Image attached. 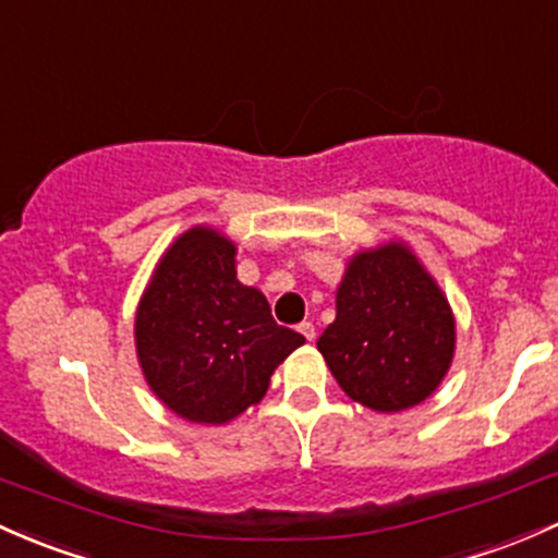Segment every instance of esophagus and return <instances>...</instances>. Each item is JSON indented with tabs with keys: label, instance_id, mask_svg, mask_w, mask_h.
<instances>
[{
	"label": "esophagus",
	"instance_id": "esophagus-1",
	"mask_svg": "<svg viewBox=\"0 0 558 558\" xmlns=\"http://www.w3.org/2000/svg\"><path fill=\"white\" fill-rule=\"evenodd\" d=\"M298 332H301L303 338L308 340V343L316 338V329H314V325H311V322H301V325H298Z\"/></svg>",
	"mask_w": 558,
	"mask_h": 558
}]
</instances>
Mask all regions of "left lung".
Returning <instances> with one entry per match:
<instances>
[{
    "label": "left lung",
    "mask_w": 558,
    "mask_h": 558,
    "mask_svg": "<svg viewBox=\"0 0 558 558\" xmlns=\"http://www.w3.org/2000/svg\"><path fill=\"white\" fill-rule=\"evenodd\" d=\"M316 349L338 386L375 412L421 404L454 356V314L404 242L359 250L335 295V322Z\"/></svg>",
    "instance_id": "obj_1"
}]
</instances>
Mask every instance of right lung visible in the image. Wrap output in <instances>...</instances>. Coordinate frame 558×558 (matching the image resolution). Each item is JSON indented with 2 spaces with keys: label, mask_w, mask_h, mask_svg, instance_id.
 I'll return each instance as SVG.
<instances>
[{
  "label": "right lung",
  "mask_w": 558,
  "mask_h": 558,
  "mask_svg": "<svg viewBox=\"0 0 558 558\" xmlns=\"http://www.w3.org/2000/svg\"><path fill=\"white\" fill-rule=\"evenodd\" d=\"M303 343L274 322L260 290L236 279V244L213 226L165 250L135 311L143 377L189 423H231L266 397L274 369Z\"/></svg>",
  "instance_id": "add662e5"
}]
</instances>
